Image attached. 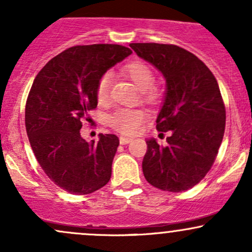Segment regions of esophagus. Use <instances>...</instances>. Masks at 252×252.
I'll use <instances>...</instances> for the list:
<instances>
[{
    "instance_id": "1",
    "label": "esophagus",
    "mask_w": 252,
    "mask_h": 252,
    "mask_svg": "<svg viewBox=\"0 0 252 252\" xmlns=\"http://www.w3.org/2000/svg\"><path fill=\"white\" fill-rule=\"evenodd\" d=\"M132 141V138L130 137H126V136H121L120 137V143L121 144H128Z\"/></svg>"
}]
</instances>
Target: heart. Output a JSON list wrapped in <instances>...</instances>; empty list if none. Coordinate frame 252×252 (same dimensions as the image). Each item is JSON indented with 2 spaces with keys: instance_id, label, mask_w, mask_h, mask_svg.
<instances>
[{
  "instance_id": "1",
  "label": "heart",
  "mask_w": 252,
  "mask_h": 252,
  "mask_svg": "<svg viewBox=\"0 0 252 252\" xmlns=\"http://www.w3.org/2000/svg\"><path fill=\"white\" fill-rule=\"evenodd\" d=\"M122 72L126 77H128L138 89L143 91V96L147 100L153 102L158 99V91L153 84L155 80L154 71L148 63L136 60L131 62L122 67ZM111 78L110 74H103L99 78L96 88V99L98 104L106 103L109 98ZM144 121V114L141 110L132 109H120L109 116V124L117 131L122 134H134L140 128Z\"/></svg>"
}]
</instances>
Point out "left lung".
I'll list each match as a JSON object with an SVG mask.
<instances>
[{"label":"left lung","mask_w":252,"mask_h":252,"mask_svg":"<svg viewBox=\"0 0 252 252\" xmlns=\"http://www.w3.org/2000/svg\"><path fill=\"white\" fill-rule=\"evenodd\" d=\"M166 78V96L156 118L158 131H170L167 146L147 141L142 169L152 186L182 192L199 184L215 162L226 112L217 79L199 58L175 45L130 43Z\"/></svg>","instance_id":"obj_1"}]
</instances>
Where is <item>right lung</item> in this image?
I'll return each mask as SVG.
<instances>
[{
  "label": "right lung",
  "instance_id": "add662e5",
  "mask_svg": "<svg viewBox=\"0 0 252 252\" xmlns=\"http://www.w3.org/2000/svg\"><path fill=\"white\" fill-rule=\"evenodd\" d=\"M131 53L111 43L73 46L51 59L34 79L25 112L31 147L46 175L71 194H89L111 178L118 137L100 134L98 143H89L80 129L97 108L99 78Z\"/></svg>",
  "mask_w": 252,
  "mask_h": 252
}]
</instances>
